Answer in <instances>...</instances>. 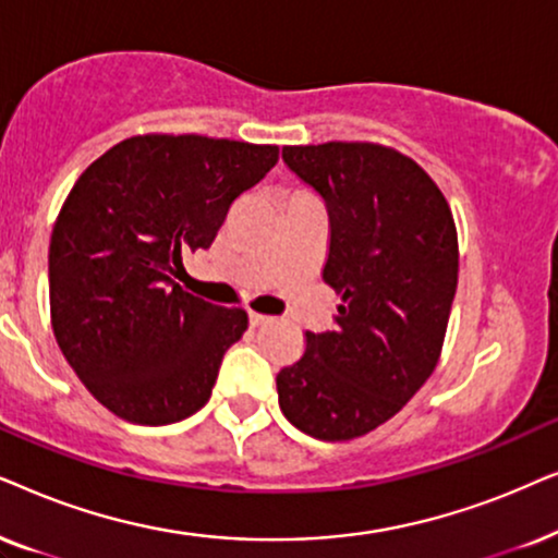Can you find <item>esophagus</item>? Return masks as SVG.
Returning <instances> with one entry per match:
<instances>
[{"instance_id": "esophagus-1", "label": "esophagus", "mask_w": 558, "mask_h": 558, "mask_svg": "<svg viewBox=\"0 0 558 558\" xmlns=\"http://www.w3.org/2000/svg\"><path fill=\"white\" fill-rule=\"evenodd\" d=\"M272 318L270 316H263V314H250V326L252 329H259V326H267Z\"/></svg>"}]
</instances>
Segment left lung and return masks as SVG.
<instances>
[{"instance_id": "left-lung-1", "label": "left lung", "mask_w": 558, "mask_h": 558, "mask_svg": "<svg viewBox=\"0 0 558 558\" xmlns=\"http://www.w3.org/2000/svg\"><path fill=\"white\" fill-rule=\"evenodd\" d=\"M283 162L329 214L324 280L341 306L275 377L278 403L303 434L356 439L392 418L439 362L457 293L454 219L426 170L390 147L293 145Z\"/></svg>"}]
</instances>
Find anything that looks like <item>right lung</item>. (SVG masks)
<instances>
[{
    "label": "right lung",
    "mask_w": 558,
    "mask_h": 558,
    "mask_svg": "<svg viewBox=\"0 0 558 558\" xmlns=\"http://www.w3.org/2000/svg\"><path fill=\"white\" fill-rule=\"evenodd\" d=\"M275 162V145L145 135L104 153L71 189L50 236V316L73 373L119 418L166 426L209 403L247 314L175 278Z\"/></svg>",
    "instance_id": "add662e5"
}]
</instances>
